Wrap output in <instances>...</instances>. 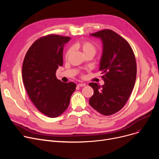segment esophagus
Returning <instances> with one entry per match:
<instances>
[{
	"label": "esophagus",
	"instance_id": "1",
	"mask_svg": "<svg viewBox=\"0 0 159 159\" xmlns=\"http://www.w3.org/2000/svg\"><path fill=\"white\" fill-rule=\"evenodd\" d=\"M77 86L79 87H84L86 86V84H84V83H80V84H77Z\"/></svg>",
	"mask_w": 159,
	"mask_h": 159
}]
</instances>
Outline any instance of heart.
<instances>
[{
	"instance_id": "obj_1",
	"label": "heart",
	"mask_w": 159,
	"mask_h": 159,
	"mask_svg": "<svg viewBox=\"0 0 159 159\" xmlns=\"http://www.w3.org/2000/svg\"><path fill=\"white\" fill-rule=\"evenodd\" d=\"M75 47L81 49L84 55H94L96 53V46L95 45L88 40H82L77 42L75 44ZM71 53V49H68L66 52V58H68Z\"/></svg>"
}]
</instances>
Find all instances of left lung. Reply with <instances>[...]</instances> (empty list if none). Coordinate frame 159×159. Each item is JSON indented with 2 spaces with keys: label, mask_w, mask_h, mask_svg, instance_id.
Listing matches in <instances>:
<instances>
[{
  "label": "left lung",
  "mask_w": 159,
  "mask_h": 159,
  "mask_svg": "<svg viewBox=\"0 0 159 159\" xmlns=\"http://www.w3.org/2000/svg\"><path fill=\"white\" fill-rule=\"evenodd\" d=\"M100 38L103 51L99 70L103 75V86L91 82L94 93L90 106L103 115H111L126 104L135 85L137 64L133 49L128 42L111 30L90 34Z\"/></svg>",
  "instance_id": "1"
}]
</instances>
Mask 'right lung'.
Wrapping results in <instances>:
<instances>
[{"mask_svg": "<svg viewBox=\"0 0 159 159\" xmlns=\"http://www.w3.org/2000/svg\"><path fill=\"white\" fill-rule=\"evenodd\" d=\"M69 37L48 35L35 40L25 55L22 79L31 102L41 113L57 117L68 108L76 84L58 80L56 71L63 64V48Z\"/></svg>", "mask_w": 159, "mask_h": 159, "instance_id": "obj_1", "label": "right lung"}]
</instances>
